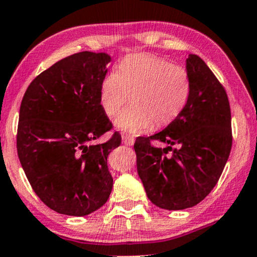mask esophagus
Segmentation results:
<instances>
[{"label": "esophagus", "instance_id": "esophagus-1", "mask_svg": "<svg viewBox=\"0 0 257 257\" xmlns=\"http://www.w3.org/2000/svg\"><path fill=\"white\" fill-rule=\"evenodd\" d=\"M122 143L125 144V145H128V146H132V145H134L135 139L133 138V137H131V135L123 134L122 135Z\"/></svg>", "mask_w": 257, "mask_h": 257}]
</instances>
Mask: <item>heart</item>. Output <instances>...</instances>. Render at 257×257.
I'll list each match as a JSON object with an SVG mask.
<instances>
[{
	"label": "heart",
	"mask_w": 257,
	"mask_h": 257,
	"mask_svg": "<svg viewBox=\"0 0 257 257\" xmlns=\"http://www.w3.org/2000/svg\"><path fill=\"white\" fill-rule=\"evenodd\" d=\"M190 89V77L181 66L155 55L137 54L104 78L100 104L108 117H114L132 95L133 106L114 124L120 132L138 135L151 129L153 123L162 126L173 122L184 110Z\"/></svg>",
	"instance_id": "obj_1"
}]
</instances>
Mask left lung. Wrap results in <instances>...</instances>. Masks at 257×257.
Masks as SVG:
<instances>
[{
    "instance_id": "left-lung-1",
    "label": "left lung",
    "mask_w": 257,
    "mask_h": 257,
    "mask_svg": "<svg viewBox=\"0 0 257 257\" xmlns=\"http://www.w3.org/2000/svg\"><path fill=\"white\" fill-rule=\"evenodd\" d=\"M190 95L167 128L134 144L138 174L149 199L166 210L198 204L219 181L232 147L231 108L225 88L198 55L186 59ZM157 140L164 149L152 146Z\"/></svg>"
}]
</instances>
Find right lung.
Masks as SVG:
<instances>
[{
  "label": "right lung",
  "mask_w": 257,
  "mask_h": 257,
  "mask_svg": "<svg viewBox=\"0 0 257 257\" xmlns=\"http://www.w3.org/2000/svg\"><path fill=\"white\" fill-rule=\"evenodd\" d=\"M110 61L93 52L61 59L31 82L22 100L18 157L35 193L59 214L85 216L110 197L107 157L120 135L91 144L112 129L100 104Z\"/></svg>",
  "instance_id": "obj_1"
}]
</instances>
